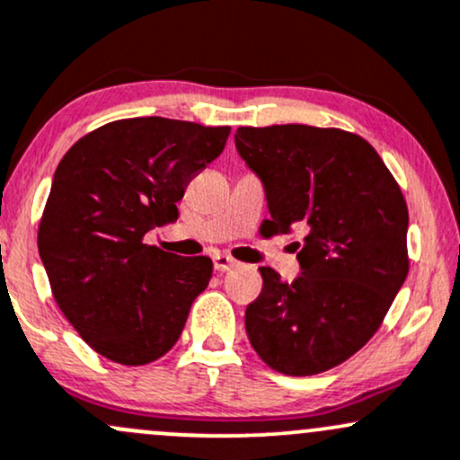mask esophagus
I'll use <instances>...</instances> for the list:
<instances>
[{
  "instance_id": "obj_1",
  "label": "esophagus",
  "mask_w": 460,
  "mask_h": 460,
  "mask_svg": "<svg viewBox=\"0 0 460 460\" xmlns=\"http://www.w3.org/2000/svg\"><path fill=\"white\" fill-rule=\"evenodd\" d=\"M235 266H238V261H235L231 255H226V253H216L214 255V269L218 272L231 270V269H235Z\"/></svg>"
}]
</instances>
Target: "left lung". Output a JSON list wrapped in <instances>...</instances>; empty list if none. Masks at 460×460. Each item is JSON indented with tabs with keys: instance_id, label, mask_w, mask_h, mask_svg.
Wrapping results in <instances>:
<instances>
[{
	"instance_id": "left-lung-1",
	"label": "left lung",
	"mask_w": 460,
	"mask_h": 460,
	"mask_svg": "<svg viewBox=\"0 0 460 460\" xmlns=\"http://www.w3.org/2000/svg\"><path fill=\"white\" fill-rule=\"evenodd\" d=\"M235 148L264 185L269 234H307L292 284L260 269L246 334L270 369L316 376L369 342L406 281V200L369 141L347 130L240 126Z\"/></svg>"
}]
</instances>
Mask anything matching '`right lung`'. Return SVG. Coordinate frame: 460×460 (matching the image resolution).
<instances>
[{"instance_id": "add662e5", "label": "right lung", "mask_w": 460, "mask_h": 460, "mask_svg": "<svg viewBox=\"0 0 460 460\" xmlns=\"http://www.w3.org/2000/svg\"><path fill=\"white\" fill-rule=\"evenodd\" d=\"M229 126L118 119L60 159L39 225V255L65 319L93 351L139 367L179 341L211 279L209 257L144 242L179 218L191 176L225 148Z\"/></svg>"}]
</instances>
